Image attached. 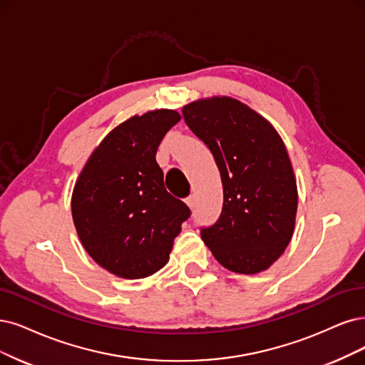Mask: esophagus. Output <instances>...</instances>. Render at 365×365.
I'll return each mask as SVG.
<instances>
[{
  "instance_id": "1",
  "label": "esophagus",
  "mask_w": 365,
  "mask_h": 365,
  "mask_svg": "<svg viewBox=\"0 0 365 365\" xmlns=\"http://www.w3.org/2000/svg\"><path fill=\"white\" fill-rule=\"evenodd\" d=\"M185 203H186V206H187V207L192 209V207H194V197H192V195L187 197V198L185 200Z\"/></svg>"
}]
</instances>
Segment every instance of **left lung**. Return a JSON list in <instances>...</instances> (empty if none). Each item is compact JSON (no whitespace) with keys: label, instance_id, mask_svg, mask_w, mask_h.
I'll use <instances>...</instances> for the list:
<instances>
[{"label":"left lung","instance_id":"left-lung-1","mask_svg":"<svg viewBox=\"0 0 365 365\" xmlns=\"http://www.w3.org/2000/svg\"><path fill=\"white\" fill-rule=\"evenodd\" d=\"M186 125L203 141L221 173V217L201 239L228 271H266L290 244L298 186L279 133L257 111L228 96L183 106Z\"/></svg>","mask_w":365,"mask_h":365}]
</instances>
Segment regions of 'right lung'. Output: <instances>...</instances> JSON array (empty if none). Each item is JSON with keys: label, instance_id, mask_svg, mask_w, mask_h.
<instances>
[{"label": "right lung", "instance_id": "add662e5", "mask_svg": "<svg viewBox=\"0 0 365 365\" xmlns=\"http://www.w3.org/2000/svg\"><path fill=\"white\" fill-rule=\"evenodd\" d=\"M174 110L132 115L94 148L72 192V218L90 257L115 277H150L170 260L191 212L164 185L156 150Z\"/></svg>", "mask_w": 365, "mask_h": 365}]
</instances>
